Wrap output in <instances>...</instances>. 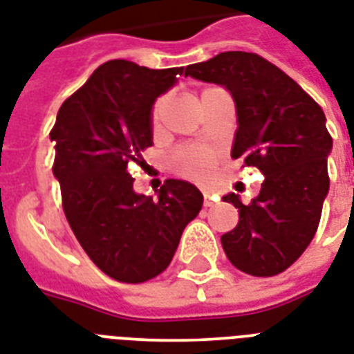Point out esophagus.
Returning <instances> with one entry per match:
<instances>
[{"mask_svg":"<svg viewBox=\"0 0 354 354\" xmlns=\"http://www.w3.org/2000/svg\"><path fill=\"white\" fill-rule=\"evenodd\" d=\"M203 203H205V207H212V197H210V192H203Z\"/></svg>","mask_w":354,"mask_h":354,"instance_id":"esophagus-1","label":"esophagus"}]
</instances>
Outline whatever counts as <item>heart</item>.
Wrapping results in <instances>:
<instances>
[{
    "instance_id": "b5f03b06",
    "label": "heart",
    "mask_w": 354,
    "mask_h": 354,
    "mask_svg": "<svg viewBox=\"0 0 354 354\" xmlns=\"http://www.w3.org/2000/svg\"><path fill=\"white\" fill-rule=\"evenodd\" d=\"M162 109L164 100H157L151 106V127H160V120H162ZM216 164H218V153L208 149L205 146H196V144H188V146H180L174 153V166L180 175H185L192 180H203L210 179V175L214 171Z\"/></svg>"
}]
</instances>
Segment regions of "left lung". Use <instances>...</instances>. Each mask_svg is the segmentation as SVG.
Here are the masks:
<instances>
[{
    "mask_svg": "<svg viewBox=\"0 0 354 354\" xmlns=\"http://www.w3.org/2000/svg\"><path fill=\"white\" fill-rule=\"evenodd\" d=\"M185 75L223 84L234 97L238 131L232 158L264 174L260 194L238 208V225L221 236L231 264L253 277L288 270L316 234L328 192L327 155L333 138L322 106L270 60L225 51L186 66Z\"/></svg>",
    "mask_w": 354,
    "mask_h": 354,
    "instance_id": "obj_1",
    "label": "left lung"
}]
</instances>
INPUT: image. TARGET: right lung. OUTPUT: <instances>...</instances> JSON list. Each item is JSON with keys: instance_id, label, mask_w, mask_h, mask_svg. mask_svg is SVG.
I'll list each match as a JSON object with an SVG mask.
<instances>
[{"instance_id": "right-lung-1", "label": "right lung", "mask_w": 354, "mask_h": 354, "mask_svg": "<svg viewBox=\"0 0 354 354\" xmlns=\"http://www.w3.org/2000/svg\"><path fill=\"white\" fill-rule=\"evenodd\" d=\"M183 72L109 60L60 105L49 133L66 220L114 281L140 284L160 275L201 210L203 194L190 183L166 179L153 199L133 190L127 171L153 146V103Z\"/></svg>"}]
</instances>
